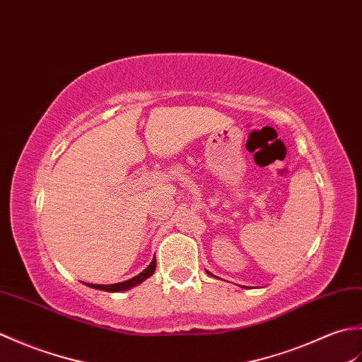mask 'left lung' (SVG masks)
<instances>
[{
    "label": "left lung",
    "instance_id": "left-lung-1",
    "mask_svg": "<svg viewBox=\"0 0 362 362\" xmlns=\"http://www.w3.org/2000/svg\"><path fill=\"white\" fill-rule=\"evenodd\" d=\"M207 274H209V276H212V274H211V272H209V271H207Z\"/></svg>",
    "mask_w": 362,
    "mask_h": 362
}]
</instances>
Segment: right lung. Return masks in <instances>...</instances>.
Instances as JSON below:
<instances>
[{
    "label": "right lung",
    "instance_id": "add662e5",
    "mask_svg": "<svg viewBox=\"0 0 362 362\" xmlns=\"http://www.w3.org/2000/svg\"><path fill=\"white\" fill-rule=\"evenodd\" d=\"M155 268H156V257H153V260H151V263L148 264V267H147L146 269H144V271L141 272V274L134 276V277L130 279V280H125V282L113 284V285H95V284H85V285L90 286V288H94V290H102V291H108V293L127 291V290H130V288L142 284L144 280H147L150 276H153Z\"/></svg>",
    "mask_w": 362,
    "mask_h": 362
}]
</instances>
